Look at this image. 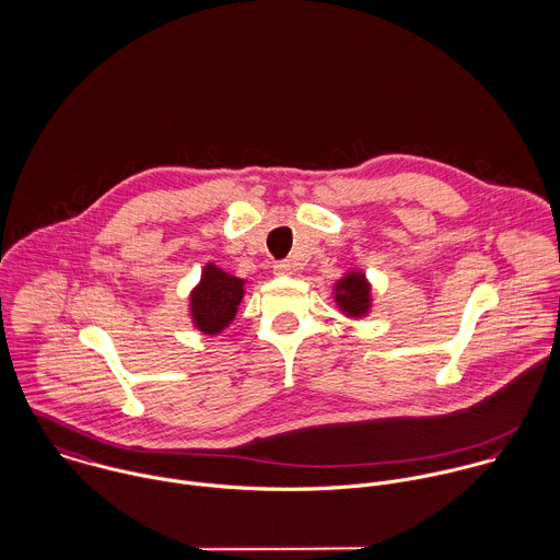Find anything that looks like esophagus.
<instances>
[{
    "label": "esophagus",
    "mask_w": 560,
    "mask_h": 560,
    "mask_svg": "<svg viewBox=\"0 0 560 560\" xmlns=\"http://www.w3.org/2000/svg\"><path fill=\"white\" fill-rule=\"evenodd\" d=\"M273 273H276V276H291V273H293V262H289V260L276 262V265H273Z\"/></svg>",
    "instance_id": "34e87169"
}]
</instances>
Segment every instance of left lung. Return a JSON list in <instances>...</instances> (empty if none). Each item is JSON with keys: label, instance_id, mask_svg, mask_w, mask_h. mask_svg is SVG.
Here are the masks:
<instances>
[{"label": "left lung", "instance_id": "left-lung-1", "mask_svg": "<svg viewBox=\"0 0 560 560\" xmlns=\"http://www.w3.org/2000/svg\"><path fill=\"white\" fill-rule=\"evenodd\" d=\"M336 302L347 317H364L371 306V287L364 273H347L336 284Z\"/></svg>", "mask_w": 560, "mask_h": 560}]
</instances>
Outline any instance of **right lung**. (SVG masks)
<instances>
[{
  "label": "right lung",
  "mask_w": 560,
  "mask_h": 560,
  "mask_svg": "<svg viewBox=\"0 0 560 560\" xmlns=\"http://www.w3.org/2000/svg\"><path fill=\"white\" fill-rule=\"evenodd\" d=\"M241 298L243 280L215 265H207L200 284L191 293V317L196 327L205 334H220L235 319Z\"/></svg>",
  "instance_id": "right-lung-1"
}]
</instances>
